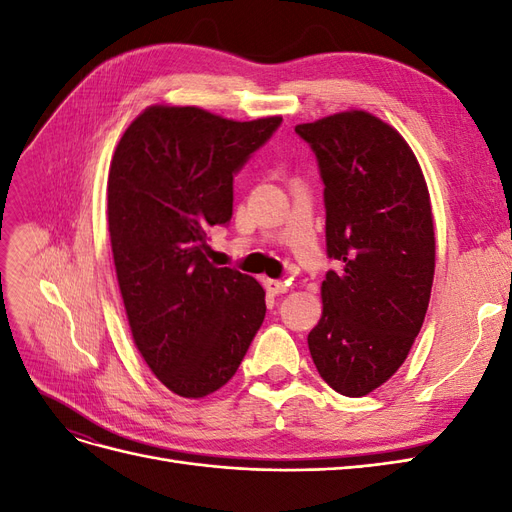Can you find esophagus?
Returning a JSON list of instances; mask_svg holds the SVG:
<instances>
[{
  "instance_id": "esophagus-1",
  "label": "esophagus",
  "mask_w": 512,
  "mask_h": 512,
  "mask_svg": "<svg viewBox=\"0 0 512 512\" xmlns=\"http://www.w3.org/2000/svg\"><path fill=\"white\" fill-rule=\"evenodd\" d=\"M265 288L271 292V294H282V292H286L288 290V284L286 282H282V280H265Z\"/></svg>"
}]
</instances>
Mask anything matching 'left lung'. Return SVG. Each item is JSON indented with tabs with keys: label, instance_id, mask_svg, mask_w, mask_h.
I'll list each match as a JSON object with an SVG mask.
<instances>
[{
	"label": "left lung",
	"instance_id": "8db88e82",
	"mask_svg": "<svg viewBox=\"0 0 512 512\" xmlns=\"http://www.w3.org/2000/svg\"><path fill=\"white\" fill-rule=\"evenodd\" d=\"M312 145L327 207L322 316L307 335L322 380L346 397L376 391L423 327L436 271L427 181L393 126L344 111L294 128Z\"/></svg>",
	"mask_w": 512,
	"mask_h": 512
}]
</instances>
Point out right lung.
<instances>
[{
  "label": "right lung",
  "instance_id": "obj_1",
  "mask_svg": "<svg viewBox=\"0 0 512 512\" xmlns=\"http://www.w3.org/2000/svg\"><path fill=\"white\" fill-rule=\"evenodd\" d=\"M282 123L153 104L123 132L108 170V232L134 346L175 395L235 376L265 320V290L209 262V230L232 218V175Z\"/></svg>",
  "mask_w": 512,
  "mask_h": 512
}]
</instances>
